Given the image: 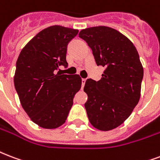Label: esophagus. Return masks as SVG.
Returning a JSON list of instances; mask_svg holds the SVG:
<instances>
[{
	"label": "esophagus",
	"instance_id": "obj_1",
	"mask_svg": "<svg viewBox=\"0 0 160 160\" xmlns=\"http://www.w3.org/2000/svg\"><path fill=\"white\" fill-rule=\"evenodd\" d=\"M85 81H86V80H85V79H82V88L84 87V85H85Z\"/></svg>",
	"mask_w": 160,
	"mask_h": 160
}]
</instances>
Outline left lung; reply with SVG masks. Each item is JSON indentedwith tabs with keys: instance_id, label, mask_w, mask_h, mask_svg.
I'll return each instance as SVG.
<instances>
[{
	"instance_id": "obj_1",
	"label": "left lung",
	"mask_w": 160,
	"mask_h": 160,
	"mask_svg": "<svg viewBox=\"0 0 160 160\" xmlns=\"http://www.w3.org/2000/svg\"><path fill=\"white\" fill-rule=\"evenodd\" d=\"M79 37L92 49L96 64L105 67L99 81H85L89 121L98 130H112L123 123L139 102L143 77L139 55L126 36L109 27L83 29Z\"/></svg>"
}]
</instances>
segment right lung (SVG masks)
<instances>
[{"label": "right lung", "instance_id": "1", "mask_svg": "<svg viewBox=\"0 0 160 160\" xmlns=\"http://www.w3.org/2000/svg\"><path fill=\"white\" fill-rule=\"evenodd\" d=\"M77 29L48 27L29 41L18 56L14 85L21 105L34 123L53 129L65 122L73 99L81 87L79 75H61L68 66L67 45Z\"/></svg>", "mask_w": 160, "mask_h": 160}]
</instances>
